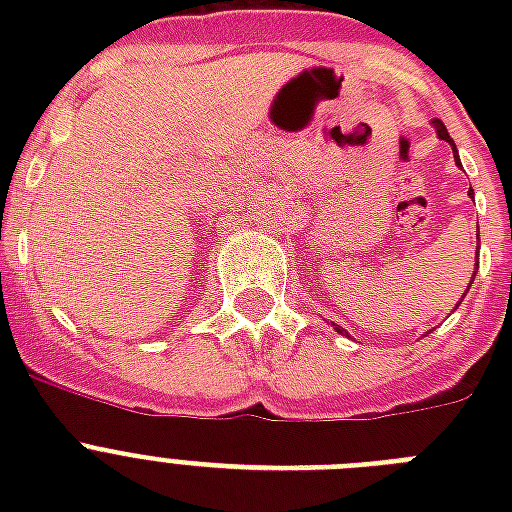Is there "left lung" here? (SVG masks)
Wrapping results in <instances>:
<instances>
[{
	"label": "left lung",
	"mask_w": 512,
	"mask_h": 512,
	"mask_svg": "<svg viewBox=\"0 0 512 512\" xmlns=\"http://www.w3.org/2000/svg\"><path fill=\"white\" fill-rule=\"evenodd\" d=\"M433 127H436L438 138H441V140H446V143H452V148H454V140L449 138V132H446L444 122H441V119H436V122H433ZM454 154H457V148H454ZM457 162H460V159H457ZM476 265H478V263H476ZM473 276H476V273H473ZM470 284H473V281H470ZM468 289H470V287H468ZM462 297H465V295H462ZM460 303H462V300H460ZM460 303H457V305H460ZM337 332H342V329L337 327Z\"/></svg>",
	"instance_id": "8db88e82"
}]
</instances>
